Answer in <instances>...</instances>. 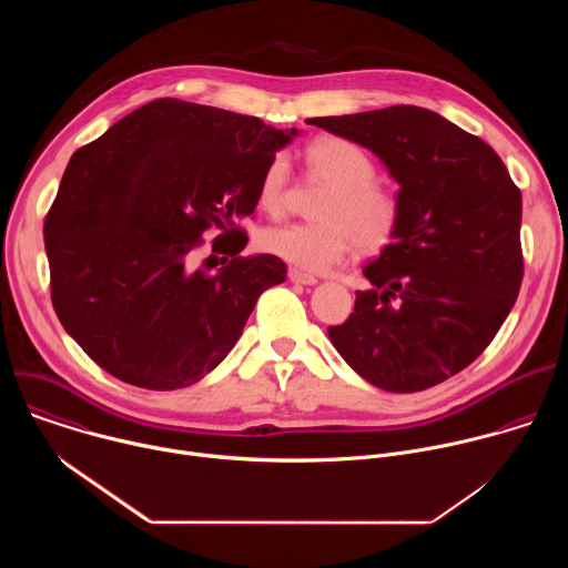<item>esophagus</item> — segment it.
Masks as SVG:
<instances>
[{"label":"esophagus","mask_w":568,"mask_h":568,"mask_svg":"<svg viewBox=\"0 0 568 568\" xmlns=\"http://www.w3.org/2000/svg\"><path fill=\"white\" fill-rule=\"evenodd\" d=\"M287 276H290L292 283H298V285H314L316 283V278L312 274H305V272L294 270V267L287 272Z\"/></svg>","instance_id":"obj_1"}]
</instances>
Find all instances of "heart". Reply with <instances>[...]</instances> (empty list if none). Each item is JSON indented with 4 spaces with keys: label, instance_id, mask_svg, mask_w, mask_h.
Returning a JSON list of instances; mask_svg holds the SVG:
<instances>
[{
    "label": "heart",
    "instance_id": "obj_1",
    "mask_svg": "<svg viewBox=\"0 0 568 568\" xmlns=\"http://www.w3.org/2000/svg\"><path fill=\"white\" fill-rule=\"evenodd\" d=\"M312 173L333 184L318 206L321 222H287L270 226L263 247L307 274H326L344 263L355 245L377 252L388 245L402 217L399 197L375 182V161L351 139L318 136L305 148ZM290 164L276 154L258 184V204L267 213H281Z\"/></svg>",
    "mask_w": 568,
    "mask_h": 568
}]
</instances>
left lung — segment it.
<instances>
[{
    "instance_id": "obj_1",
    "label": "left lung",
    "mask_w": 568,
    "mask_h": 568,
    "mask_svg": "<svg viewBox=\"0 0 568 568\" xmlns=\"http://www.w3.org/2000/svg\"><path fill=\"white\" fill-rule=\"evenodd\" d=\"M307 123L368 148L399 184L397 231L364 267L373 287L328 328L333 346L390 393L460 373L499 333L524 276L521 193L501 156L416 105Z\"/></svg>"
}]
</instances>
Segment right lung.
<instances>
[{"mask_svg":"<svg viewBox=\"0 0 568 568\" xmlns=\"http://www.w3.org/2000/svg\"><path fill=\"white\" fill-rule=\"evenodd\" d=\"M298 134L256 116L156 99L69 159L44 220L51 301L64 331L121 382L173 390L235 346L278 256H240L276 150ZM217 227L215 275L187 267Z\"/></svg>","mask_w":568,"mask_h":568,"instance_id":"obj_1","label":"right lung"}]
</instances>
